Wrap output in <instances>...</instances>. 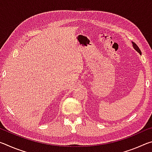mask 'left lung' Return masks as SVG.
Instances as JSON below:
<instances>
[{
  "instance_id": "left-lung-1",
  "label": "left lung",
  "mask_w": 152,
  "mask_h": 152,
  "mask_svg": "<svg viewBox=\"0 0 152 152\" xmlns=\"http://www.w3.org/2000/svg\"><path fill=\"white\" fill-rule=\"evenodd\" d=\"M132 44H133V48L135 49V50L137 51V52L140 53V54H141V50H140V48H138V46L136 45V43H135L133 42H132Z\"/></svg>"
}]
</instances>
